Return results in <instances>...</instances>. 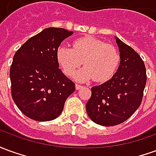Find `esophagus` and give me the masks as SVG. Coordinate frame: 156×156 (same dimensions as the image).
Here are the masks:
<instances>
[{
    "mask_svg": "<svg viewBox=\"0 0 156 156\" xmlns=\"http://www.w3.org/2000/svg\"><path fill=\"white\" fill-rule=\"evenodd\" d=\"M75 88H76V89H80V88H83V86L80 84H78V83H76V85H75Z\"/></svg>",
    "mask_w": 156,
    "mask_h": 156,
    "instance_id": "obj_1",
    "label": "esophagus"
}]
</instances>
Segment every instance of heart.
<instances>
[{"label": "heart", "mask_w": 156, "mask_h": 156, "mask_svg": "<svg viewBox=\"0 0 156 156\" xmlns=\"http://www.w3.org/2000/svg\"><path fill=\"white\" fill-rule=\"evenodd\" d=\"M57 60L68 76H72L83 63L85 67L76 74V78L105 82L117 71L120 55L113 45L93 37H85L73 41L72 48L60 46L57 49Z\"/></svg>", "instance_id": "b5f03b06"}]
</instances>
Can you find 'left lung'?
<instances>
[{
    "instance_id": "1",
    "label": "left lung",
    "mask_w": 156,
    "mask_h": 156,
    "mask_svg": "<svg viewBox=\"0 0 156 156\" xmlns=\"http://www.w3.org/2000/svg\"><path fill=\"white\" fill-rule=\"evenodd\" d=\"M120 64L111 79L91 88L86 105L88 116L103 126H114L127 120L140 107L146 84L144 61L133 48L115 37Z\"/></svg>"
}]
</instances>
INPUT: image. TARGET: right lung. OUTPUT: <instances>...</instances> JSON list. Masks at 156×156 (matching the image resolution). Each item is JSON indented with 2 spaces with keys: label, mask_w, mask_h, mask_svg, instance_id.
Returning a JSON list of instances; mask_svg holds the SVG:
<instances>
[{
  "label": "right lung",
  "mask_w": 156,
  "mask_h": 156,
  "mask_svg": "<svg viewBox=\"0 0 156 156\" xmlns=\"http://www.w3.org/2000/svg\"><path fill=\"white\" fill-rule=\"evenodd\" d=\"M73 32L48 27L29 38L16 51L10 68L12 96L17 108L36 121L58 117L75 90L59 68L57 49Z\"/></svg>",
  "instance_id": "add662e5"
}]
</instances>
